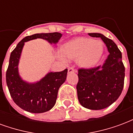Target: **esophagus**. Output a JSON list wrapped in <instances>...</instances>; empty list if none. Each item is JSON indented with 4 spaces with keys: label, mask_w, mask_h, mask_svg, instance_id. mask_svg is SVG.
<instances>
[{
    "label": "esophagus",
    "mask_w": 133,
    "mask_h": 133,
    "mask_svg": "<svg viewBox=\"0 0 133 133\" xmlns=\"http://www.w3.org/2000/svg\"><path fill=\"white\" fill-rule=\"evenodd\" d=\"M75 72V69L72 68V67H70L68 68V72Z\"/></svg>",
    "instance_id": "obj_1"
}]
</instances>
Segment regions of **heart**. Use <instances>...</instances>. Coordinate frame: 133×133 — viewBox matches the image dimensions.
<instances>
[{"instance_id":"1","label":"heart","mask_w":133,"mask_h":133,"mask_svg":"<svg viewBox=\"0 0 133 133\" xmlns=\"http://www.w3.org/2000/svg\"><path fill=\"white\" fill-rule=\"evenodd\" d=\"M103 52L102 41L80 37L65 44L62 51L58 52V56L65 62L68 61V58L76 59L79 66L88 68L98 63Z\"/></svg>"}]
</instances>
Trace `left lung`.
<instances>
[{
    "label": "left lung",
    "mask_w": 133,
    "mask_h": 133,
    "mask_svg": "<svg viewBox=\"0 0 133 133\" xmlns=\"http://www.w3.org/2000/svg\"><path fill=\"white\" fill-rule=\"evenodd\" d=\"M88 35L101 38L110 54L102 67L78 70V98L81 105L85 108L102 110L112 105L121 95L124 86L125 66L122 53L111 39L100 33Z\"/></svg>",
    "instance_id": "obj_1"
}]
</instances>
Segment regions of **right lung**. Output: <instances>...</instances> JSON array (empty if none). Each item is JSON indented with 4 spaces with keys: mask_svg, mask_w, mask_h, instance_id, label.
<instances>
[{
    "mask_svg": "<svg viewBox=\"0 0 133 133\" xmlns=\"http://www.w3.org/2000/svg\"><path fill=\"white\" fill-rule=\"evenodd\" d=\"M60 33H37L26 36L19 42L11 52L6 71V83L14 103L25 111L41 113L50 110L55 105L58 90L66 80L68 69L61 72H49L36 83H28L19 76V59L25 42L43 38L49 43H57L61 38Z\"/></svg>",
    "mask_w": 133,
    "mask_h": 133,
    "instance_id": "right-lung-1",
    "label": "right lung"
}]
</instances>
